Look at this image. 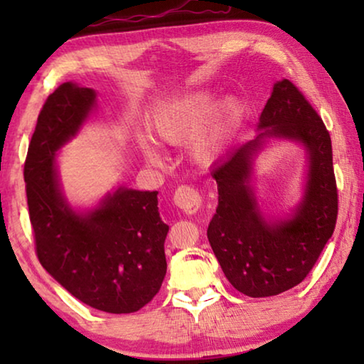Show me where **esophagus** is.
<instances>
[{
  "instance_id": "esophagus-1",
  "label": "esophagus",
  "mask_w": 364,
  "mask_h": 364,
  "mask_svg": "<svg viewBox=\"0 0 364 364\" xmlns=\"http://www.w3.org/2000/svg\"><path fill=\"white\" fill-rule=\"evenodd\" d=\"M173 203H176L182 212L191 215V213H196L198 208H200L202 197L197 188H193L191 186H181L176 188V193H173Z\"/></svg>"
}]
</instances>
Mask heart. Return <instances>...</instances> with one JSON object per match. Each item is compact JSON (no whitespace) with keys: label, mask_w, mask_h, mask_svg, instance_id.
Instances as JSON below:
<instances>
[{"label":"heart","mask_w":364,"mask_h":364,"mask_svg":"<svg viewBox=\"0 0 364 364\" xmlns=\"http://www.w3.org/2000/svg\"><path fill=\"white\" fill-rule=\"evenodd\" d=\"M218 107V97L210 91H198L188 96L167 101L159 106L152 114L151 126L159 139L171 144H182L192 139L210 117ZM240 114V104L235 99H227L217 112L215 121L193 144V154L200 161H210L220 149L223 132L228 124ZM142 151L149 161L156 162L159 156L156 149L147 139H141Z\"/></svg>","instance_id":"obj_1"}]
</instances>
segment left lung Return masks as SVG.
<instances>
[{
    "label": "left lung",
    "instance_id": "left-lung-1",
    "mask_svg": "<svg viewBox=\"0 0 364 364\" xmlns=\"http://www.w3.org/2000/svg\"><path fill=\"white\" fill-rule=\"evenodd\" d=\"M267 129L215 164L212 177L218 207L207 237L227 280L252 298L273 296L305 280L330 240L338 217L331 137L295 84L283 79L260 116ZM265 136L301 141L309 154V181L294 217L268 224L250 187L252 157Z\"/></svg>",
    "mask_w": 364,
    "mask_h": 364
}]
</instances>
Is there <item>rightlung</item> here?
I'll return each instance as SVG.
<instances>
[{
	"instance_id": "add662e5",
	"label": "right lung",
	"mask_w": 364,
	"mask_h": 364,
	"mask_svg": "<svg viewBox=\"0 0 364 364\" xmlns=\"http://www.w3.org/2000/svg\"><path fill=\"white\" fill-rule=\"evenodd\" d=\"M96 92L64 82L38 116L24 162V182L38 260L73 296L96 310L134 313L161 290L167 272L168 225L161 220L157 191L121 187L91 212L64 200L54 157L76 136Z\"/></svg>"
}]
</instances>
